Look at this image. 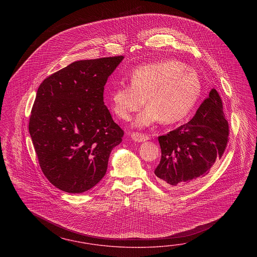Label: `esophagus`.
Instances as JSON below:
<instances>
[{
  "label": "esophagus",
  "mask_w": 257,
  "mask_h": 257,
  "mask_svg": "<svg viewBox=\"0 0 257 257\" xmlns=\"http://www.w3.org/2000/svg\"><path fill=\"white\" fill-rule=\"evenodd\" d=\"M132 139L138 142H143V141L148 140L150 137L145 134H142V133H133Z\"/></svg>",
  "instance_id": "34e87169"
}]
</instances>
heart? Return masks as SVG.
Instances as JSON below:
<instances>
[{
  "mask_svg": "<svg viewBox=\"0 0 257 257\" xmlns=\"http://www.w3.org/2000/svg\"><path fill=\"white\" fill-rule=\"evenodd\" d=\"M202 84L194 70L178 60L140 66L129 75V85L117 83L109 92L113 113L122 120L149 106L135 119L136 127H146L159 119L174 123L184 119L198 101Z\"/></svg>",
  "mask_w": 257,
  "mask_h": 257,
  "instance_id": "1",
  "label": "heart"
}]
</instances>
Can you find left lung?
Segmentation results:
<instances>
[{
	"label": "left lung",
	"mask_w": 257,
	"mask_h": 257,
	"mask_svg": "<svg viewBox=\"0 0 257 257\" xmlns=\"http://www.w3.org/2000/svg\"><path fill=\"white\" fill-rule=\"evenodd\" d=\"M229 131L221 98L213 88L190 121L158 137L161 159L155 174L159 182L173 190L193 186L223 156Z\"/></svg>",
	"instance_id": "1"
}]
</instances>
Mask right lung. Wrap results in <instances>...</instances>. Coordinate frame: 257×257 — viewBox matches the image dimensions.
<instances>
[{
  "label": "right lung",
  "instance_id": "1",
  "mask_svg": "<svg viewBox=\"0 0 257 257\" xmlns=\"http://www.w3.org/2000/svg\"><path fill=\"white\" fill-rule=\"evenodd\" d=\"M122 55L71 63L39 86L29 132L40 169L68 193H82L105 175L124 132L103 102L109 75Z\"/></svg>",
  "mask_w": 257,
  "mask_h": 257
}]
</instances>
